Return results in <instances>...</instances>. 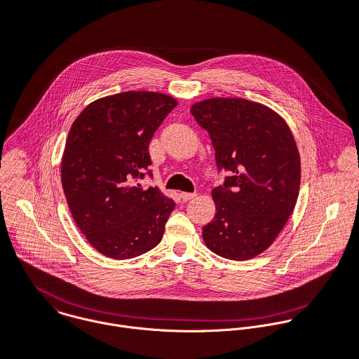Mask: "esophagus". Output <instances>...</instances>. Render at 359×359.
<instances>
[{"label":"esophagus","mask_w":359,"mask_h":359,"mask_svg":"<svg viewBox=\"0 0 359 359\" xmlns=\"http://www.w3.org/2000/svg\"><path fill=\"white\" fill-rule=\"evenodd\" d=\"M195 198H196V194H189V192H182V194H181V199H182L184 202H188V201L195 199Z\"/></svg>","instance_id":"34e87169"}]
</instances>
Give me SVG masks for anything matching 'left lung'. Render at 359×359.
I'll list each match as a JSON object with an SVG mask.
<instances>
[{
  "label": "left lung",
  "mask_w": 359,
  "mask_h": 359,
  "mask_svg": "<svg viewBox=\"0 0 359 359\" xmlns=\"http://www.w3.org/2000/svg\"><path fill=\"white\" fill-rule=\"evenodd\" d=\"M191 113L209 132L217 168L230 171L212 191L216 215L203 241L222 257L252 259L277 238L298 199L301 158L292 132L270 107L246 99H206Z\"/></svg>",
  "instance_id": "8db88e82"
}]
</instances>
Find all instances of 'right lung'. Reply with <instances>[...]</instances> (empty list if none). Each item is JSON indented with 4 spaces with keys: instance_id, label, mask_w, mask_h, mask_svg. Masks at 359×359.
Listing matches in <instances>:
<instances>
[{
    "instance_id": "obj_1",
    "label": "right lung",
    "mask_w": 359,
    "mask_h": 359,
    "mask_svg": "<svg viewBox=\"0 0 359 359\" xmlns=\"http://www.w3.org/2000/svg\"><path fill=\"white\" fill-rule=\"evenodd\" d=\"M177 104L163 93L122 92L90 103L69 129L62 189L78 229L107 257L139 256L163 238L175 202L136 181L151 164L153 133Z\"/></svg>"
}]
</instances>
